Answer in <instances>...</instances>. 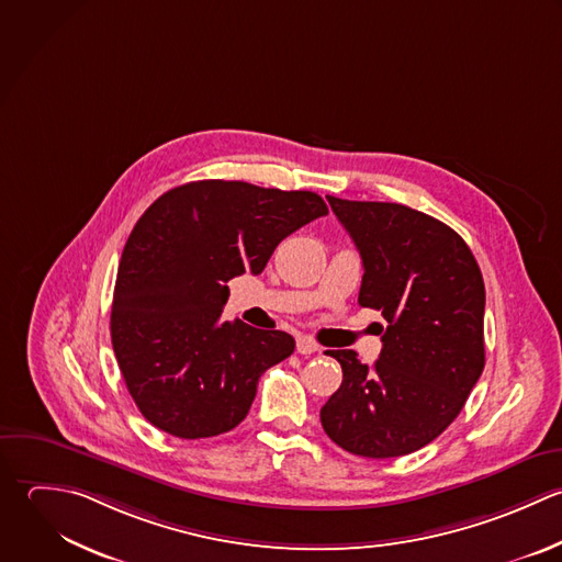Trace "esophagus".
<instances>
[{"label":"esophagus","instance_id":"34e87169","mask_svg":"<svg viewBox=\"0 0 562 562\" xmlns=\"http://www.w3.org/2000/svg\"><path fill=\"white\" fill-rule=\"evenodd\" d=\"M317 350H319V344L313 337H308V335H300L297 337V352L300 355H313Z\"/></svg>","mask_w":562,"mask_h":562}]
</instances>
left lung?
Masks as SVG:
<instances>
[{
  "label": "left lung",
  "instance_id": "1",
  "mask_svg": "<svg viewBox=\"0 0 562 562\" xmlns=\"http://www.w3.org/2000/svg\"><path fill=\"white\" fill-rule=\"evenodd\" d=\"M326 199L363 260L359 304L381 311L387 328L374 366L328 350L344 381L322 427L348 453L401 458L458 418L484 372V278L442 221L401 203Z\"/></svg>",
  "mask_w": 562,
  "mask_h": 562
}]
</instances>
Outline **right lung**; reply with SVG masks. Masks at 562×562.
<instances>
[{
    "label": "right lung",
    "instance_id": "1",
    "mask_svg": "<svg viewBox=\"0 0 562 562\" xmlns=\"http://www.w3.org/2000/svg\"><path fill=\"white\" fill-rule=\"evenodd\" d=\"M326 214L308 190L205 179L168 190L139 216L117 267L111 344L150 425L199 440L245 420L258 379L293 355L295 339L221 322L227 282L258 276L289 234Z\"/></svg>",
    "mask_w": 562,
    "mask_h": 562
}]
</instances>
